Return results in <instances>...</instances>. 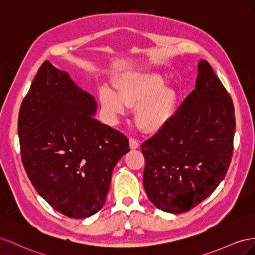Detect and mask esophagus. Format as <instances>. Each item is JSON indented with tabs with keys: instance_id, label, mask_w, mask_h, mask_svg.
<instances>
[{
	"instance_id": "obj_1",
	"label": "esophagus",
	"mask_w": 255,
	"mask_h": 255,
	"mask_svg": "<svg viewBox=\"0 0 255 255\" xmlns=\"http://www.w3.org/2000/svg\"><path fill=\"white\" fill-rule=\"evenodd\" d=\"M129 146L131 149H135V148H139L140 146V142L135 140L134 137H130L129 139Z\"/></svg>"
}]
</instances>
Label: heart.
I'll return each instance as SVG.
<instances>
[{
  "mask_svg": "<svg viewBox=\"0 0 255 255\" xmlns=\"http://www.w3.org/2000/svg\"><path fill=\"white\" fill-rule=\"evenodd\" d=\"M164 84L157 74L130 75L119 83L118 95L110 89L101 90V105L111 116L123 114L125 106L136 108L137 125L145 131H158L172 120L178 103L177 92Z\"/></svg>",
  "mask_w": 255,
  "mask_h": 255,
  "instance_id": "heart-1",
  "label": "heart"
}]
</instances>
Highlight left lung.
Instances as JSON below:
<instances>
[{
  "label": "left lung",
  "instance_id": "8db88e82",
  "mask_svg": "<svg viewBox=\"0 0 255 255\" xmlns=\"http://www.w3.org/2000/svg\"><path fill=\"white\" fill-rule=\"evenodd\" d=\"M198 69L195 90L141 145L145 192L171 214L187 213L207 199L227 175L234 150L233 100L207 61Z\"/></svg>",
  "mask_w": 255,
  "mask_h": 255
}]
</instances>
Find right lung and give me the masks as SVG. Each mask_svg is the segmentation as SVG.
I'll return each mask as SVG.
<instances>
[{
    "label": "right lung",
    "instance_id": "obj_1",
    "mask_svg": "<svg viewBox=\"0 0 255 255\" xmlns=\"http://www.w3.org/2000/svg\"><path fill=\"white\" fill-rule=\"evenodd\" d=\"M96 107L67 72L45 61L19 111L28 178L51 207L75 219L104 206L115 165L130 150L125 134L94 118Z\"/></svg>",
    "mask_w": 255,
    "mask_h": 255
}]
</instances>
